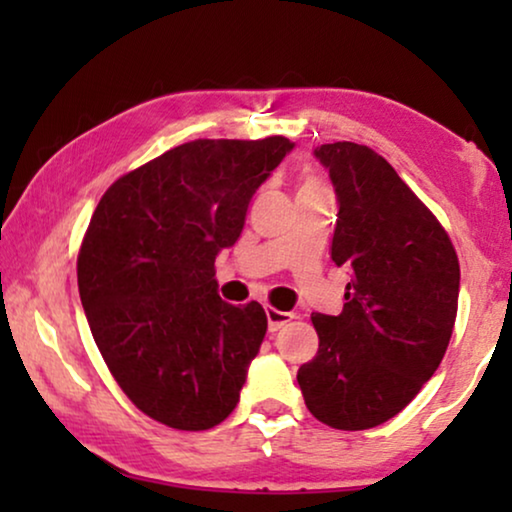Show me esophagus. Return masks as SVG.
<instances>
[{
    "label": "esophagus",
    "instance_id": "obj_1",
    "mask_svg": "<svg viewBox=\"0 0 512 512\" xmlns=\"http://www.w3.org/2000/svg\"><path fill=\"white\" fill-rule=\"evenodd\" d=\"M265 314H268V328H270V333L279 331V328H282L284 324H289V321L296 319V314L275 310V307H265Z\"/></svg>",
    "mask_w": 512,
    "mask_h": 512
}]
</instances>
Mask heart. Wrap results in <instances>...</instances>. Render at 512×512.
<instances>
[{
	"instance_id": "heart-1",
	"label": "heart",
	"mask_w": 512,
	"mask_h": 512,
	"mask_svg": "<svg viewBox=\"0 0 512 512\" xmlns=\"http://www.w3.org/2000/svg\"><path fill=\"white\" fill-rule=\"evenodd\" d=\"M305 186H317V181H312V179H307V181H305V184H303V188H305Z\"/></svg>"
}]
</instances>
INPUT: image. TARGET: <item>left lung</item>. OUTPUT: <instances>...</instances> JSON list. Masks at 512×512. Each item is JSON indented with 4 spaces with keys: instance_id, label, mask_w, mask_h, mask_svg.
<instances>
[{
    "instance_id": "obj_1",
    "label": "left lung",
    "mask_w": 512,
    "mask_h": 512,
    "mask_svg": "<svg viewBox=\"0 0 512 512\" xmlns=\"http://www.w3.org/2000/svg\"><path fill=\"white\" fill-rule=\"evenodd\" d=\"M314 156L338 200L331 258L352 279L338 317L312 314L319 352L298 384L319 422L363 431L398 415L443 361L459 261L436 216L373 149L335 142Z\"/></svg>"
}]
</instances>
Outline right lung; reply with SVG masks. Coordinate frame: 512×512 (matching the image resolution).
Wrapping results in <instances>:
<instances>
[{
  "instance_id": "add662e5",
  "label": "right lung",
  "mask_w": 512,
  "mask_h": 512,
  "mask_svg": "<svg viewBox=\"0 0 512 512\" xmlns=\"http://www.w3.org/2000/svg\"><path fill=\"white\" fill-rule=\"evenodd\" d=\"M286 137L195 139L102 195L76 275L104 363L144 415L179 431L221 424L240 401L268 317L219 296L214 261L233 247Z\"/></svg>"
}]
</instances>
